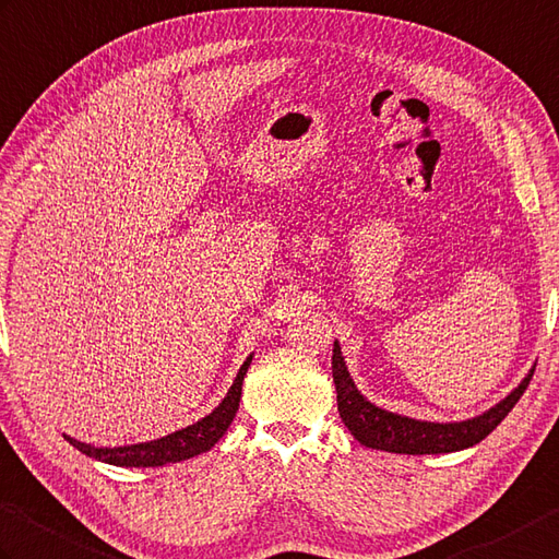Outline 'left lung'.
Wrapping results in <instances>:
<instances>
[{
  "label": "left lung",
  "mask_w": 559,
  "mask_h": 559,
  "mask_svg": "<svg viewBox=\"0 0 559 559\" xmlns=\"http://www.w3.org/2000/svg\"><path fill=\"white\" fill-rule=\"evenodd\" d=\"M331 367L335 393H338V412L343 424L347 426V431L353 433L361 445H367L371 450L397 452V455H443V452H457L481 443L492 428L508 417L519 397L524 395L531 376H534L536 369L531 367L522 383H519L512 393L504 395L498 405H492L490 409L478 414V417L464 421H424L376 407L371 400L361 395V391L353 381V376L347 371L338 341L333 343Z\"/></svg>",
  "instance_id": "8db88e82"
}]
</instances>
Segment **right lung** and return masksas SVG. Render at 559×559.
<instances>
[{"instance_id":"obj_1","label":"right lung","mask_w":559,"mask_h":559,"mask_svg":"<svg viewBox=\"0 0 559 559\" xmlns=\"http://www.w3.org/2000/svg\"><path fill=\"white\" fill-rule=\"evenodd\" d=\"M252 357L242 361V367L238 369L236 381L228 388L226 397L218 402V405L202 417L200 421H194L186 428H178V431L147 440V443H133V445H116V448H97L83 443V440H75L71 436H63L69 443L81 450L83 455L99 460L104 464H114V466H164V464H174V462H183L190 457H198L202 452L212 450L224 433L228 431V426L236 419V412L240 407V395H242V381L245 373H248V367L252 365Z\"/></svg>"}]
</instances>
